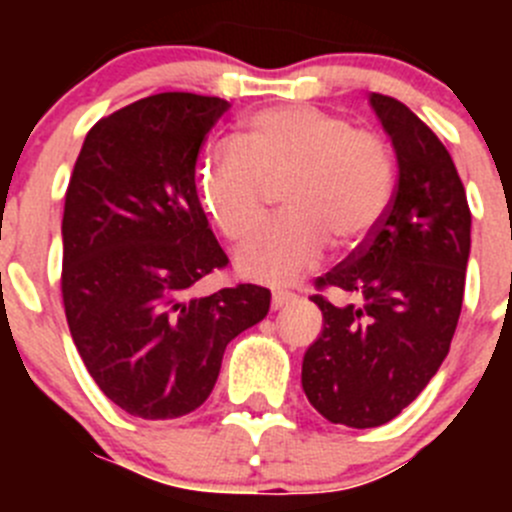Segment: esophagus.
<instances>
[{"mask_svg":"<svg viewBox=\"0 0 512 512\" xmlns=\"http://www.w3.org/2000/svg\"><path fill=\"white\" fill-rule=\"evenodd\" d=\"M292 300H295V297L289 295V292H284V289H274V295H271V310H282V307H287Z\"/></svg>","mask_w":512,"mask_h":512,"instance_id":"obj_1","label":"esophagus"}]
</instances>
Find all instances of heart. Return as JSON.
<instances>
[{
  "mask_svg": "<svg viewBox=\"0 0 512 512\" xmlns=\"http://www.w3.org/2000/svg\"><path fill=\"white\" fill-rule=\"evenodd\" d=\"M284 174L287 212L235 256L248 279L289 284L318 266L330 241L361 243L395 187L390 148L379 135L312 104H282L248 117L233 146L202 164V205L228 241H246L266 217L264 184Z\"/></svg>",
  "mask_w": 512,
  "mask_h": 512,
  "instance_id": "1",
  "label": "heart"
}]
</instances>
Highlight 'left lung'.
I'll return each mask as SVG.
<instances>
[{
	"label": "left lung",
	"mask_w": 512,
	"mask_h": 512,
	"mask_svg": "<svg viewBox=\"0 0 512 512\" xmlns=\"http://www.w3.org/2000/svg\"><path fill=\"white\" fill-rule=\"evenodd\" d=\"M397 156V189L372 238L320 277L323 330L302 390L325 420L377 428L408 408L449 354L459 323L472 212L449 151L402 102L369 94Z\"/></svg>",
	"instance_id": "left-lung-1"
}]
</instances>
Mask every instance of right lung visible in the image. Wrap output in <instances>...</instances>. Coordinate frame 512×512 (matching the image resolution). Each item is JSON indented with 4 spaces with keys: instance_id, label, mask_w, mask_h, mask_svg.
Wrapping results in <instances>:
<instances>
[{
    "instance_id": "add662e5",
    "label": "right lung",
    "mask_w": 512,
    "mask_h": 512,
    "mask_svg": "<svg viewBox=\"0 0 512 512\" xmlns=\"http://www.w3.org/2000/svg\"><path fill=\"white\" fill-rule=\"evenodd\" d=\"M228 107L164 92L102 117L66 189L61 292L71 338L99 390L135 418L200 408L225 346L269 312L271 292L259 284L200 292L228 256L194 171Z\"/></svg>"
}]
</instances>
